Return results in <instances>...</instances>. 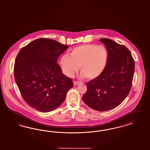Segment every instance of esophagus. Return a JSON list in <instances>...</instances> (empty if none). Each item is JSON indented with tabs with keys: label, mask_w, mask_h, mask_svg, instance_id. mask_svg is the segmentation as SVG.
Returning <instances> with one entry per match:
<instances>
[{
	"label": "esophagus",
	"mask_w": 150,
	"mask_h": 150,
	"mask_svg": "<svg viewBox=\"0 0 150 150\" xmlns=\"http://www.w3.org/2000/svg\"><path fill=\"white\" fill-rule=\"evenodd\" d=\"M73 84H74V86H76L78 85L79 83L78 82H77V81H74L73 82Z\"/></svg>",
	"instance_id": "obj_1"
}]
</instances>
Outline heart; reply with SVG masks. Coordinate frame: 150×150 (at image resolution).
Here are the masks:
<instances>
[{"label": "heart", "mask_w": 150, "mask_h": 150, "mask_svg": "<svg viewBox=\"0 0 150 150\" xmlns=\"http://www.w3.org/2000/svg\"><path fill=\"white\" fill-rule=\"evenodd\" d=\"M108 55L106 49L93 44L81 45L72 49L69 55L60 58L59 65L64 75L71 78L78 70L88 80L99 78L105 71Z\"/></svg>", "instance_id": "heart-1"}]
</instances>
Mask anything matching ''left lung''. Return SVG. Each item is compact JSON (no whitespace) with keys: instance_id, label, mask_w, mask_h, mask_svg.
<instances>
[{"instance_id":"obj_1","label":"left lung","mask_w":150,"mask_h":150,"mask_svg":"<svg viewBox=\"0 0 150 150\" xmlns=\"http://www.w3.org/2000/svg\"><path fill=\"white\" fill-rule=\"evenodd\" d=\"M108 55L103 74L86 83L87 91L83 100L88 107L105 111L118 106L130 92L135 64L130 52L126 47L107 39H100Z\"/></svg>"}]
</instances>
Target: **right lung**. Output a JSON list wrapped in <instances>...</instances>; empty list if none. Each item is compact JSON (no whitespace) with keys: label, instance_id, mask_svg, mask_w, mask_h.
<instances>
[{"label":"right lung","instance_id":"1","mask_svg":"<svg viewBox=\"0 0 150 150\" xmlns=\"http://www.w3.org/2000/svg\"><path fill=\"white\" fill-rule=\"evenodd\" d=\"M69 48L56 40L41 38L22 48L14 63V79L22 97L38 111L50 112L64 102L73 87L57 64L61 53Z\"/></svg>","mask_w":150,"mask_h":150}]
</instances>
